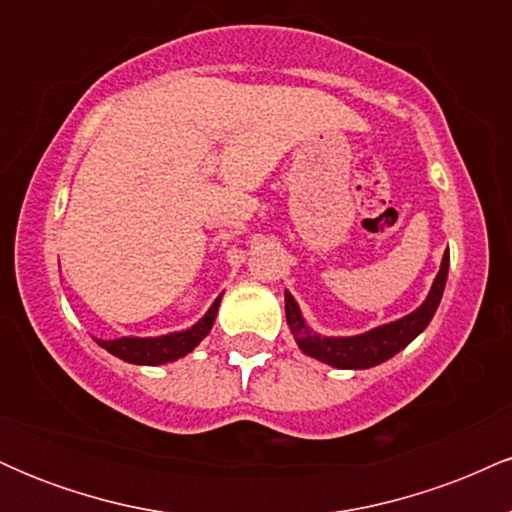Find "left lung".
Segmentation results:
<instances>
[{
  "instance_id": "left-lung-1",
  "label": "left lung",
  "mask_w": 512,
  "mask_h": 512,
  "mask_svg": "<svg viewBox=\"0 0 512 512\" xmlns=\"http://www.w3.org/2000/svg\"><path fill=\"white\" fill-rule=\"evenodd\" d=\"M450 267V252L445 250L443 262H440V272L436 274L431 291H428L426 301L414 310V313L399 317L395 322L373 327L370 332L356 334V337H320L305 325L301 308H298L296 298L289 291L284 293L286 298V322H289L291 334L296 337V344L301 346L303 354L317 358V361L327 363L332 368L342 370H363L373 368L378 363L387 361L402 351L411 339L419 337L426 330L428 322L436 315L440 298H443L445 281H448Z\"/></svg>"
}]
</instances>
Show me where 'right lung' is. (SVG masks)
<instances>
[{"mask_svg":"<svg viewBox=\"0 0 512 512\" xmlns=\"http://www.w3.org/2000/svg\"><path fill=\"white\" fill-rule=\"evenodd\" d=\"M219 303L221 296L211 303L207 315H204L197 325H192L190 330L163 334V337H120L108 339V342H105V339H96V342L113 356L122 358V361L127 363H137V366H161V363L178 361V358L190 354V351L211 332L216 313H219Z\"/></svg>","mask_w":512,"mask_h":512,"instance_id":"add662e5","label":"right lung"}]
</instances>
